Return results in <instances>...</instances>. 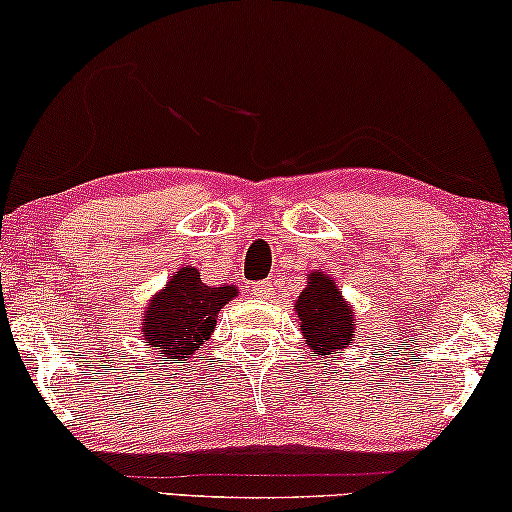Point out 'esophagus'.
Segmentation results:
<instances>
[{"label": "esophagus", "mask_w": 512, "mask_h": 512, "mask_svg": "<svg viewBox=\"0 0 512 512\" xmlns=\"http://www.w3.org/2000/svg\"><path fill=\"white\" fill-rule=\"evenodd\" d=\"M251 296L254 298H272L275 293H272V286L265 284V282H256L254 286H251Z\"/></svg>", "instance_id": "34e87169"}]
</instances>
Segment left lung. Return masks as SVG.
Wrapping results in <instances>:
<instances>
[{
    "label": "left lung",
    "instance_id": "8db88e82",
    "mask_svg": "<svg viewBox=\"0 0 512 512\" xmlns=\"http://www.w3.org/2000/svg\"><path fill=\"white\" fill-rule=\"evenodd\" d=\"M293 310L298 314L305 345L312 349L314 356L328 359L354 340L356 319L352 305L342 298L333 277L324 272H310L307 286L300 291Z\"/></svg>",
    "mask_w": 512,
    "mask_h": 512
}]
</instances>
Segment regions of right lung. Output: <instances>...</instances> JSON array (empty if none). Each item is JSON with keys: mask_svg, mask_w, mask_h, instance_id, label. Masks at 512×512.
Wrapping results in <instances>:
<instances>
[{"mask_svg": "<svg viewBox=\"0 0 512 512\" xmlns=\"http://www.w3.org/2000/svg\"><path fill=\"white\" fill-rule=\"evenodd\" d=\"M237 296V286H207L200 272L186 265L146 305L142 340L156 359L188 363L209 340L221 307Z\"/></svg>", "mask_w": 512, "mask_h": 512, "instance_id": "add662e5", "label": "right lung"}]
</instances>
